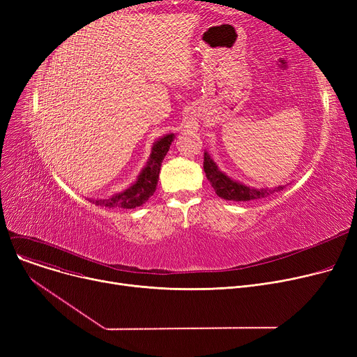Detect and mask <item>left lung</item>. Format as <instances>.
I'll list each match as a JSON object with an SVG mask.
<instances>
[{
  "label": "left lung",
  "instance_id": "8db88e82",
  "mask_svg": "<svg viewBox=\"0 0 357 357\" xmlns=\"http://www.w3.org/2000/svg\"><path fill=\"white\" fill-rule=\"evenodd\" d=\"M204 172H205V176H207V179L210 181L215 194L227 201L259 199V198L269 197L275 191L284 190V185L278 186L275 190H268V188L256 190V188H250V186L243 185L229 178L226 174H222L207 152L204 153Z\"/></svg>",
  "mask_w": 357,
  "mask_h": 357
}]
</instances>
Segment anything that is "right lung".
Wrapping results in <instances>:
<instances>
[{"label": "right lung", "mask_w": 357, "mask_h": 357, "mask_svg": "<svg viewBox=\"0 0 357 357\" xmlns=\"http://www.w3.org/2000/svg\"><path fill=\"white\" fill-rule=\"evenodd\" d=\"M174 139L175 136L171 133L155 142L147 165L142 169L137 181L131 186H128L126 191L105 199H89V201L96 205H102V207H108V208L119 207V208L128 210V208L140 207V205L144 204L156 191L160 166Z\"/></svg>", "instance_id": "right-lung-1"}]
</instances>
